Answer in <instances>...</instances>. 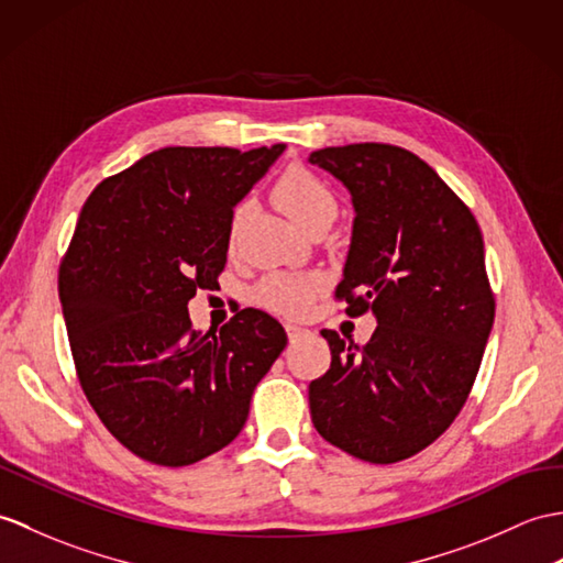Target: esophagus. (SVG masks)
<instances>
[{
  "label": "esophagus",
  "instance_id": "34e87169",
  "mask_svg": "<svg viewBox=\"0 0 563 563\" xmlns=\"http://www.w3.org/2000/svg\"><path fill=\"white\" fill-rule=\"evenodd\" d=\"M285 331H287V338H290V341H297L299 335L307 333V329H302V325H295V323H287Z\"/></svg>",
  "mask_w": 563,
  "mask_h": 563
}]
</instances>
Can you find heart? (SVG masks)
<instances>
[{
	"instance_id": "heart-1",
	"label": "heart",
	"mask_w": 563,
	"mask_h": 563,
	"mask_svg": "<svg viewBox=\"0 0 563 563\" xmlns=\"http://www.w3.org/2000/svg\"><path fill=\"white\" fill-rule=\"evenodd\" d=\"M273 199L290 216L299 228L307 230L313 220L338 213V201L333 191L325 187L311 169L302 165L287 167L273 185ZM246 216V203H238L230 216V240L238 238L242 220ZM323 287L317 273H290L273 271L261 278L254 287V302L285 317H299L305 313Z\"/></svg>"
}]
</instances>
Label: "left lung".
<instances>
[{
	"label": "left lung",
	"instance_id": "1",
	"mask_svg": "<svg viewBox=\"0 0 563 563\" xmlns=\"http://www.w3.org/2000/svg\"><path fill=\"white\" fill-rule=\"evenodd\" d=\"M309 163L343 181L357 213L335 299L378 321L362 347L321 331L331 369L309 384L311 422L360 461L398 463L453 424L475 384L494 323L485 242L459 194L410 151L350 143Z\"/></svg>",
	"mask_w": 563,
	"mask_h": 563
}]
</instances>
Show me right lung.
I'll return each instance as SVG.
<instances>
[{"mask_svg":"<svg viewBox=\"0 0 563 563\" xmlns=\"http://www.w3.org/2000/svg\"><path fill=\"white\" fill-rule=\"evenodd\" d=\"M283 148L167 146L81 208L59 264L74 367L100 422L143 461L181 467L225 449L287 345L266 311L208 333L187 311L225 268L232 208Z\"/></svg>","mask_w":563,"mask_h":563,"instance_id":"1","label":"right lung"}]
</instances>
